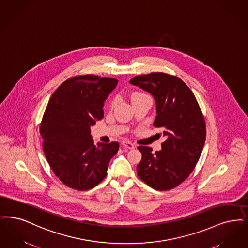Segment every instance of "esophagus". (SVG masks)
Returning <instances> with one entry per match:
<instances>
[{
  "mask_svg": "<svg viewBox=\"0 0 248 248\" xmlns=\"http://www.w3.org/2000/svg\"><path fill=\"white\" fill-rule=\"evenodd\" d=\"M122 145H123L124 148H126V149H132L135 148V145H134V144H132V143L129 142V141H125V140L122 142Z\"/></svg>",
  "mask_w": 248,
  "mask_h": 248,
  "instance_id": "34e87169",
  "label": "esophagus"
}]
</instances>
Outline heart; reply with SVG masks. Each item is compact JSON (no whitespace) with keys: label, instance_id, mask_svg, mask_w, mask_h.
I'll return each mask as SVG.
<instances>
[{"label":"heart","instance_id":"b5f03b06","mask_svg":"<svg viewBox=\"0 0 248 248\" xmlns=\"http://www.w3.org/2000/svg\"><path fill=\"white\" fill-rule=\"evenodd\" d=\"M140 95H145V94H142V93H139V92H136V93H133V95H132V99L133 98H135V97H137V96H140Z\"/></svg>","mask_w":248,"mask_h":248}]
</instances>
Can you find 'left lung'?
Masks as SVG:
<instances>
[{
	"label": "left lung",
	"mask_w": 248,
	"mask_h": 248,
	"mask_svg": "<svg viewBox=\"0 0 248 248\" xmlns=\"http://www.w3.org/2000/svg\"><path fill=\"white\" fill-rule=\"evenodd\" d=\"M130 84L152 95L157 113L154 126L162 129L166 138L155 153L149 147L138 148L142 153L138 175L156 190L174 188L194 170L205 144V120L198 101L184 81L164 73L135 77Z\"/></svg>",
	"instance_id": "obj_1"
}]
</instances>
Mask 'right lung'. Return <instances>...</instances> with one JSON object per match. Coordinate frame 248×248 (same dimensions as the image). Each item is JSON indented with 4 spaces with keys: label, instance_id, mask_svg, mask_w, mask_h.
I'll return each instance as SVG.
<instances>
[{
    "label": "right lung",
    "instance_id": "add662e5",
    "mask_svg": "<svg viewBox=\"0 0 248 248\" xmlns=\"http://www.w3.org/2000/svg\"><path fill=\"white\" fill-rule=\"evenodd\" d=\"M117 83L110 78L80 76L64 81L50 97L40 124L43 151L55 175L71 188L95 187L119 149L117 142L95 146L90 135Z\"/></svg>",
    "mask_w": 248,
    "mask_h": 248
}]
</instances>
